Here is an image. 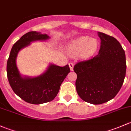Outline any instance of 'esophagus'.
<instances>
[{
	"label": "esophagus",
	"mask_w": 131,
	"mask_h": 131,
	"mask_svg": "<svg viewBox=\"0 0 131 131\" xmlns=\"http://www.w3.org/2000/svg\"><path fill=\"white\" fill-rule=\"evenodd\" d=\"M69 67H70V69H71V71H73V67H74V64L73 63L71 62L69 64Z\"/></svg>",
	"instance_id": "34e87169"
}]
</instances>
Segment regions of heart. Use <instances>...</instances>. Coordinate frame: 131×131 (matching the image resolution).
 <instances>
[{"label": "heart", "instance_id": "obj_1", "mask_svg": "<svg viewBox=\"0 0 131 131\" xmlns=\"http://www.w3.org/2000/svg\"><path fill=\"white\" fill-rule=\"evenodd\" d=\"M98 43L95 38L89 36H81L71 41L67 47L69 52L72 56H79L83 59L91 56L96 51Z\"/></svg>", "mask_w": 131, "mask_h": 131}]
</instances>
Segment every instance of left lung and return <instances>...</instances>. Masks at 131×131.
Returning a JSON list of instances; mask_svg holds the SVG:
<instances>
[{
    "instance_id": "8db88e82",
    "label": "left lung",
    "mask_w": 131,
    "mask_h": 131,
    "mask_svg": "<svg viewBox=\"0 0 131 131\" xmlns=\"http://www.w3.org/2000/svg\"><path fill=\"white\" fill-rule=\"evenodd\" d=\"M100 48L96 56L74 66L75 87L84 102L102 104L113 99L121 90L126 72L125 52L114 37L98 32Z\"/></svg>"
}]
</instances>
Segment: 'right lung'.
<instances>
[{"label": "right lung", "mask_w": 131, "mask_h": 131, "mask_svg": "<svg viewBox=\"0 0 131 131\" xmlns=\"http://www.w3.org/2000/svg\"><path fill=\"white\" fill-rule=\"evenodd\" d=\"M48 38L47 35L39 32L26 33L13 46L7 62V75L13 91L26 102L31 104H41L53 100L70 72L68 64L64 67L50 65L43 74L36 78H23L20 75L16 64L19 51L29 45L31 41Z\"/></svg>", "instance_id": "right-lung-1"}]
</instances>
